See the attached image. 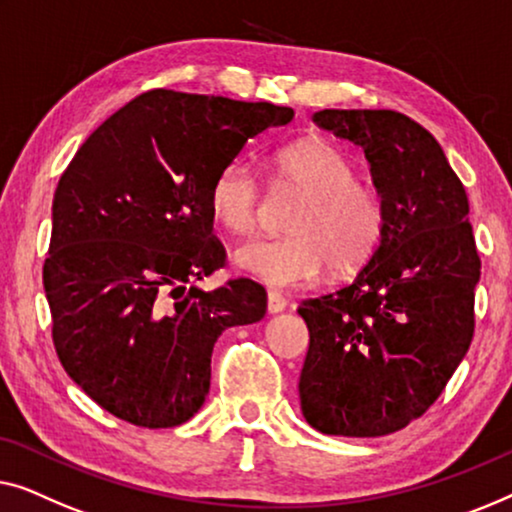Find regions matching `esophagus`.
<instances>
[{
    "mask_svg": "<svg viewBox=\"0 0 512 512\" xmlns=\"http://www.w3.org/2000/svg\"><path fill=\"white\" fill-rule=\"evenodd\" d=\"M266 308H269V313L285 311L287 299L283 297V294H278V292H269V294H266Z\"/></svg>",
    "mask_w": 512,
    "mask_h": 512,
    "instance_id": "obj_1",
    "label": "esophagus"
}]
</instances>
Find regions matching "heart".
<instances>
[{
  "mask_svg": "<svg viewBox=\"0 0 512 512\" xmlns=\"http://www.w3.org/2000/svg\"><path fill=\"white\" fill-rule=\"evenodd\" d=\"M278 176L306 199L287 236H257L236 250V264L259 283L292 290L322 278L329 266L350 276L371 262L390 234V204L378 187L359 183V167L329 141H299L276 155ZM264 199L257 167L246 157L222 164L208 187V208L227 232L255 227Z\"/></svg>",
  "mask_w": 512,
  "mask_h": 512,
  "instance_id": "b5f03b06",
  "label": "heart"
}]
</instances>
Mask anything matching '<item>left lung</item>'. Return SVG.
<instances>
[{
    "label": "left lung",
    "instance_id": "1",
    "mask_svg": "<svg viewBox=\"0 0 512 512\" xmlns=\"http://www.w3.org/2000/svg\"><path fill=\"white\" fill-rule=\"evenodd\" d=\"M313 120L364 148L392 220L350 285L301 301V413L329 436H385L427 413L471 345L480 257L469 197L408 115L325 109Z\"/></svg>",
    "mask_w": 512,
    "mask_h": 512
}]
</instances>
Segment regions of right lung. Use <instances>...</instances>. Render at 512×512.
Returning <instances> with one entry per match:
<instances>
[{
    "label": "right lung",
    "instance_id": "add662e5",
    "mask_svg": "<svg viewBox=\"0 0 512 512\" xmlns=\"http://www.w3.org/2000/svg\"><path fill=\"white\" fill-rule=\"evenodd\" d=\"M290 106L148 90L104 120L53 197L43 290L69 378L111 415L167 429L211 387L222 331L266 313L255 280L187 287L225 266L208 187Z\"/></svg>",
    "mask_w": 512,
    "mask_h": 512
}]
</instances>
